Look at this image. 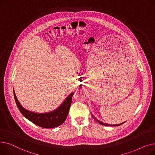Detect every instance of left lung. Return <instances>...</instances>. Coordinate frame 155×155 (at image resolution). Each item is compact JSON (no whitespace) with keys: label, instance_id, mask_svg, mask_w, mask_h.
I'll use <instances>...</instances> for the list:
<instances>
[{"label":"left lung","instance_id":"obj_1","mask_svg":"<svg viewBox=\"0 0 155 155\" xmlns=\"http://www.w3.org/2000/svg\"><path fill=\"white\" fill-rule=\"evenodd\" d=\"M92 114V117L97 121V122H98V123H99V124H102V125H104V126H120V125H121V124H124V123H121V124H114V125H111V124H107V123H102V121H101V120H98V119H97V118L94 116V115H92V114Z\"/></svg>","mask_w":155,"mask_h":155}]
</instances>
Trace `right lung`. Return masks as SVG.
Wrapping results in <instances>:
<instances>
[{
    "label": "right lung",
    "mask_w": 155,
    "mask_h": 155,
    "mask_svg": "<svg viewBox=\"0 0 155 155\" xmlns=\"http://www.w3.org/2000/svg\"><path fill=\"white\" fill-rule=\"evenodd\" d=\"M73 95V92L71 93L60 106L53 111L46 113H36L26 110L22 106L14 91L15 103L22 114L32 123L43 128H54L64 123L70 108Z\"/></svg>",
    "instance_id": "obj_1"
}]
</instances>
